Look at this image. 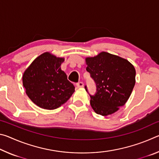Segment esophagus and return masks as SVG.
<instances>
[{
  "mask_svg": "<svg viewBox=\"0 0 159 159\" xmlns=\"http://www.w3.org/2000/svg\"><path fill=\"white\" fill-rule=\"evenodd\" d=\"M83 85H84V84H83V82H79L76 83V86L79 88H83Z\"/></svg>",
  "mask_w": 159,
  "mask_h": 159,
  "instance_id": "34e87169",
  "label": "esophagus"
}]
</instances>
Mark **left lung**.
<instances>
[{"label":"left lung","mask_w":159,"mask_h":159,"mask_svg":"<svg viewBox=\"0 0 159 159\" xmlns=\"http://www.w3.org/2000/svg\"><path fill=\"white\" fill-rule=\"evenodd\" d=\"M86 70L96 83L97 92L90 95L95 113L108 116L126 103L135 84V69L128 60L107 52L85 58ZM87 90V88L85 86Z\"/></svg>","instance_id":"8db88e82"}]
</instances>
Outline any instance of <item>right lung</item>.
<instances>
[{"label": "right lung", "mask_w": 159, "mask_h": 159, "mask_svg": "<svg viewBox=\"0 0 159 159\" xmlns=\"http://www.w3.org/2000/svg\"><path fill=\"white\" fill-rule=\"evenodd\" d=\"M64 57L49 52L37 57L24 72L23 86L29 99L38 107L53 110L71 98L75 87L61 69Z\"/></svg>", "instance_id": "right-lung-1"}]
</instances>
